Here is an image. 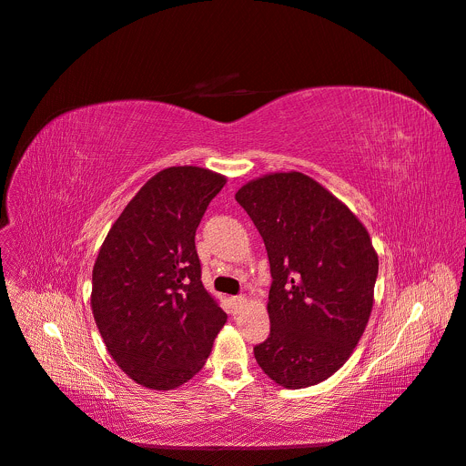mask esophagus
<instances>
[{
	"mask_svg": "<svg viewBox=\"0 0 466 466\" xmlns=\"http://www.w3.org/2000/svg\"><path fill=\"white\" fill-rule=\"evenodd\" d=\"M232 302H234V306L241 308V306H246L248 299H246V297H243V295H239V297H234V299H232Z\"/></svg>",
	"mask_w": 466,
	"mask_h": 466,
	"instance_id": "34e87169",
	"label": "esophagus"
}]
</instances>
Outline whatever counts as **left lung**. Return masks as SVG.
<instances>
[{"label":"left lung","instance_id":"obj_1","mask_svg":"<svg viewBox=\"0 0 466 466\" xmlns=\"http://www.w3.org/2000/svg\"><path fill=\"white\" fill-rule=\"evenodd\" d=\"M270 260V336L255 346L268 378L287 389L329 380L370 319L378 253L369 230L300 171L270 174L236 192Z\"/></svg>","mask_w":466,"mask_h":466}]
</instances>
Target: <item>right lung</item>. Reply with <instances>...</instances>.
<instances>
[{"label":"right lung","instance_id":"right-lung-1","mask_svg":"<svg viewBox=\"0 0 466 466\" xmlns=\"http://www.w3.org/2000/svg\"><path fill=\"white\" fill-rule=\"evenodd\" d=\"M227 177L171 166L115 220L92 270L90 306L104 344L136 383L169 390L198 374L227 313L202 285L196 228Z\"/></svg>","mask_w":466,"mask_h":466}]
</instances>
